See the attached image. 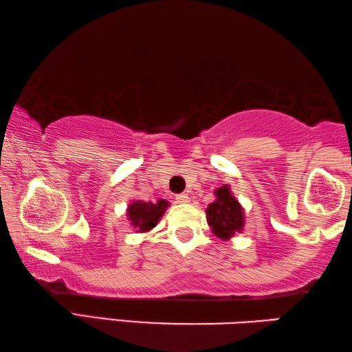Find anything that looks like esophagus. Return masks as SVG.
<instances>
[{
  "instance_id": "obj_1",
  "label": "esophagus",
  "mask_w": 352,
  "mask_h": 352,
  "mask_svg": "<svg viewBox=\"0 0 352 352\" xmlns=\"http://www.w3.org/2000/svg\"><path fill=\"white\" fill-rule=\"evenodd\" d=\"M176 201L179 202V204H188V202H190V198H188V195H187V193H181V195H177V196H176Z\"/></svg>"
}]
</instances>
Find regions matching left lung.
Masks as SVG:
<instances>
[{"instance_id": "1", "label": "left lung", "mask_w": 352, "mask_h": 352, "mask_svg": "<svg viewBox=\"0 0 352 352\" xmlns=\"http://www.w3.org/2000/svg\"><path fill=\"white\" fill-rule=\"evenodd\" d=\"M217 199L207 207V223L219 239H230L244 227V210L229 186L214 190Z\"/></svg>"}]
</instances>
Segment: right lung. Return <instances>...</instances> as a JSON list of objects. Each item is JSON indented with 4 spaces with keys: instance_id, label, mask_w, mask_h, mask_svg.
Instances as JSON below:
<instances>
[{
    "instance_id": "1",
    "label": "right lung",
    "mask_w": 352,
    "mask_h": 352,
    "mask_svg": "<svg viewBox=\"0 0 352 352\" xmlns=\"http://www.w3.org/2000/svg\"><path fill=\"white\" fill-rule=\"evenodd\" d=\"M166 207H168V201L165 199H157L156 202L133 201L128 206L126 217L135 232L145 233L156 227L160 218L164 217Z\"/></svg>"
}]
</instances>
